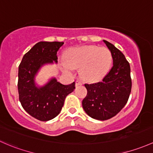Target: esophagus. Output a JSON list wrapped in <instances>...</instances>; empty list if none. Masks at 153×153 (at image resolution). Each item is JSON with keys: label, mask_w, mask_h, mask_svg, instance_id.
<instances>
[{"label": "esophagus", "mask_w": 153, "mask_h": 153, "mask_svg": "<svg viewBox=\"0 0 153 153\" xmlns=\"http://www.w3.org/2000/svg\"><path fill=\"white\" fill-rule=\"evenodd\" d=\"M82 84H83V83L80 80H76V81H75V86H81Z\"/></svg>", "instance_id": "34e87169"}]
</instances>
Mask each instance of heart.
<instances>
[{
    "label": "heart",
    "instance_id": "obj_1",
    "mask_svg": "<svg viewBox=\"0 0 153 153\" xmlns=\"http://www.w3.org/2000/svg\"><path fill=\"white\" fill-rule=\"evenodd\" d=\"M67 61L62 62L65 71L81 67V75L88 81H95L107 73L112 64V54L108 48L94 45L73 48L67 53Z\"/></svg>",
    "mask_w": 153,
    "mask_h": 153
}]
</instances>
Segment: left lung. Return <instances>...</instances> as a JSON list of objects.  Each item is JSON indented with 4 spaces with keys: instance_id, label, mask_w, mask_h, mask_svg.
I'll list each match as a JSON object with an SVG mask.
<instances>
[{
    "instance_id": "left-lung-1",
    "label": "left lung",
    "mask_w": 153,
    "mask_h": 153,
    "mask_svg": "<svg viewBox=\"0 0 153 153\" xmlns=\"http://www.w3.org/2000/svg\"><path fill=\"white\" fill-rule=\"evenodd\" d=\"M103 42L112 54L113 67L100 82L85 84L87 95L82 101L85 112L97 120L117 115L126 105L132 87L129 62L114 45Z\"/></svg>"
}]
</instances>
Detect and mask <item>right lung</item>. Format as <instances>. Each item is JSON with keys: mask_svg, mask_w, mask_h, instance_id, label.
Wrapping results in <instances>:
<instances>
[{"mask_svg": "<svg viewBox=\"0 0 153 153\" xmlns=\"http://www.w3.org/2000/svg\"><path fill=\"white\" fill-rule=\"evenodd\" d=\"M60 42H39L25 54L18 69L19 100L24 110L40 121H48L59 115L65 98L75 89V82L64 85L53 78L42 86H36L35 76L46 64L57 63Z\"/></svg>", "mask_w": 153, "mask_h": 153, "instance_id": "add662e5", "label": "right lung"}]
</instances>
